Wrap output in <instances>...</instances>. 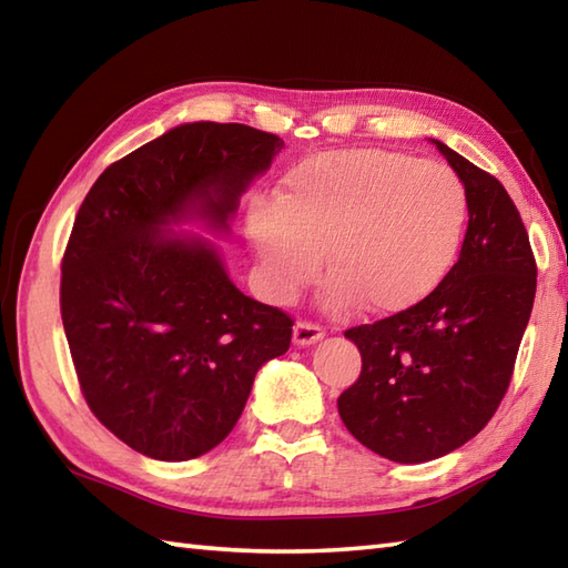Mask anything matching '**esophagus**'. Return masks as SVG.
<instances>
[{"label": "esophagus", "instance_id": "obj_1", "mask_svg": "<svg viewBox=\"0 0 568 568\" xmlns=\"http://www.w3.org/2000/svg\"><path fill=\"white\" fill-rule=\"evenodd\" d=\"M324 336V329L320 327V324H312V322H297L295 324V332H293V342L297 346H310L320 342Z\"/></svg>", "mask_w": 568, "mask_h": 568}]
</instances>
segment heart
I'll use <instances>...</instances> for the list:
<instances>
[{
  "label": "heart",
  "mask_w": 568,
  "mask_h": 568,
  "mask_svg": "<svg viewBox=\"0 0 568 568\" xmlns=\"http://www.w3.org/2000/svg\"><path fill=\"white\" fill-rule=\"evenodd\" d=\"M466 192L449 168L378 149L332 151L287 171L277 197H253L246 234L273 297L315 281L324 305L395 315L425 300L452 268Z\"/></svg>",
  "instance_id": "b5f03b06"
}]
</instances>
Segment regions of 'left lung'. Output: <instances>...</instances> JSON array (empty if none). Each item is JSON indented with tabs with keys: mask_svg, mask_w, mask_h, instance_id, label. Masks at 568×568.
Segmentation results:
<instances>
[{
	"mask_svg": "<svg viewBox=\"0 0 568 568\" xmlns=\"http://www.w3.org/2000/svg\"><path fill=\"white\" fill-rule=\"evenodd\" d=\"M432 143L466 190L462 253L417 305L344 332L358 346L361 373L336 400L346 429L397 464L432 462L488 425L508 393L537 291L535 253L508 190Z\"/></svg>",
	"mask_w": 568,
	"mask_h": 568,
	"instance_id": "1",
	"label": "left lung"
}]
</instances>
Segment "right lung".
<instances>
[{
    "label": "right lung",
    "instance_id": "right-lung-1",
    "mask_svg": "<svg viewBox=\"0 0 568 568\" xmlns=\"http://www.w3.org/2000/svg\"><path fill=\"white\" fill-rule=\"evenodd\" d=\"M285 146L246 124L195 122L112 163L82 200L60 265V315L92 415L131 449L187 462L244 413L258 368L291 348L293 320L229 281L207 239Z\"/></svg>",
    "mask_w": 568,
    "mask_h": 568
}]
</instances>
